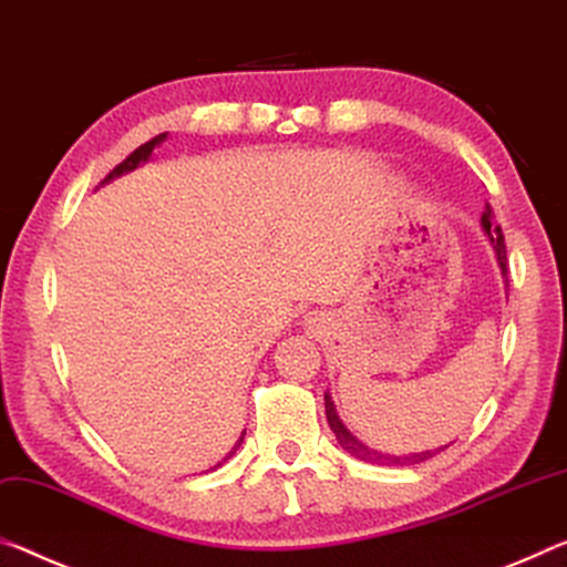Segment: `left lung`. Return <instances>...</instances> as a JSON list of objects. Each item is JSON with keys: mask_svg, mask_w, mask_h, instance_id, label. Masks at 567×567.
I'll list each match as a JSON object with an SVG mask.
<instances>
[{"mask_svg": "<svg viewBox=\"0 0 567 567\" xmlns=\"http://www.w3.org/2000/svg\"><path fill=\"white\" fill-rule=\"evenodd\" d=\"M482 229L484 235H487L489 245L494 249V257H497V265H499V272L502 277H505V285H507V247H505V237H502V229L499 224L494 221V212L492 206L487 204V209H484L482 214ZM326 416H328V424H330V431L336 434L338 444L346 449V452L350 456H355V460L361 462H368V464H396V466H409V464H421L426 462L434 456L436 452H444V449L449 446H436V449H426V452H413V454H403V456H396V454H383V452H375V449H371L368 444H363L361 439L350 434V429L343 424V419L338 416L336 411V401H332L330 391H326Z\"/></svg>", "mask_w": 567, "mask_h": 567, "instance_id": "left-lung-1", "label": "left lung"}]
</instances>
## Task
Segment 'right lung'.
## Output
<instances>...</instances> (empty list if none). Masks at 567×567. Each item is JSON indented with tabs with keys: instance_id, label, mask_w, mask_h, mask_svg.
<instances>
[{
	"instance_id": "right-lung-1",
	"label": "right lung",
	"mask_w": 567,
	"mask_h": 567,
	"mask_svg": "<svg viewBox=\"0 0 567 567\" xmlns=\"http://www.w3.org/2000/svg\"><path fill=\"white\" fill-rule=\"evenodd\" d=\"M168 138V133H158L156 138H151L148 143H143V146H138L136 151H133V154L123 161V164H118L115 166L111 174H107L101 184H107V182H113V178H118V176H123V174H128V171H133V168H138L141 164H146V161H151V154H154V148L156 146H161V143H164ZM241 442H245V431H241V436H239V442L235 444V449H231V452L224 456V460L217 464V466H221L224 462L227 460H231V456L237 454V449L241 446ZM217 466H214V470H217Z\"/></svg>"
}]
</instances>
